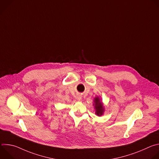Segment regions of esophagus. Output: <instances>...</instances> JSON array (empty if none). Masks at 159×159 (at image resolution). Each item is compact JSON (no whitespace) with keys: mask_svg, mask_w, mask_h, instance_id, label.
<instances>
[{"mask_svg":"<svg viewBox=\"0 0 159 159\" xmlns=\"http://www.w3.org/2000/svg\"><path fill=\"white\" fill-rule=\"evenodd\" d=\"M81 99H82V97H81L80 95H78V96H77V99L78 101H80Z\"/></svg>","mask_w":159,"mask_h":159,"instance_id":"1","label":"esophagus"}]
</instances>
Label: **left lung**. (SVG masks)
Masks as SVG:
<instances>
[{
    "label": "left lung",
    "mask_w": 159,
    "mask_h": 159,
    "mask_svg": "<svg viewBox=\"0 0 159 159\" xmlns=\"http://www.w3.org/2000/svg\"><path fill=\"white\" fill-rule=\"evenodd\" d=\"M94 105L96 110V115L99 116H102L104 112V107L102 102L101 101L99 97H96L94 98Z\"/></svg>",
    "instance_id": "1"
}]
</instances>
